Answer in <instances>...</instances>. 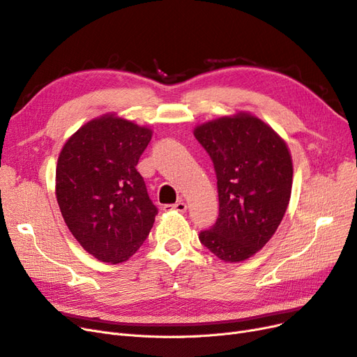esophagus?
I'll list each match as a JSON object with an SVG mask.
<instances>
[{"label": "esophagus", "mask_w": 357, "mask_h": 357, "mask_svg": "<svg viewBox=\"0 0 357 357\" xmlns=\"http://www.w3.org/2000/svg\"><path fill=\"white\" fill-rule=\"evenodd\" d=\"M164 210H165V211L186 213V210H188V205H186V202L178 201V202H176V204H173V205H165V206H164Z\"/></svg>", "instance_id": "obj_1"}]
</instances>
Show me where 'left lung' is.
I'll list each match as a JSON object with an SVG mask.
<instances>
[{
	"label": "left lung",
	"mask_w": 357,
	"mask_h": 357,
	"mask_svg": "<svg viewBox=\"0 0 357 357\" xmlns=\"http://www.w3.org/2000/svg\"><path fill=\"white\" fill-rule=\"evenodd\" d=\"M217 176L218 218L199 241L220 260L243 261L275 235L291 198L292 159L272 127L239 112L195 128Z\"/></svg>",
	"instance_id": "obj_1"
}]
</instances>
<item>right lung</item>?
Returning a JSON list of instances; mask_svg holds the SVG:
<instances>
[{
    "mask_svg": "<svg viewBox=\"0 0 357 357\" xmlns=\"http://www.w3.org/2000/svg\"><path fill=\"white\" fill-rule=\"evenodd\" d=\"M151 139L147 127L103 115L82 126L59 155L60 213L73 238L97 260H128L153 226L158 208L136 169Z\"/></svg>",
    "mask_w": 357,
    "mask_h": 357,
    "instance_id": "add662e5",
    "label": "right lung"
}]
</instances>
